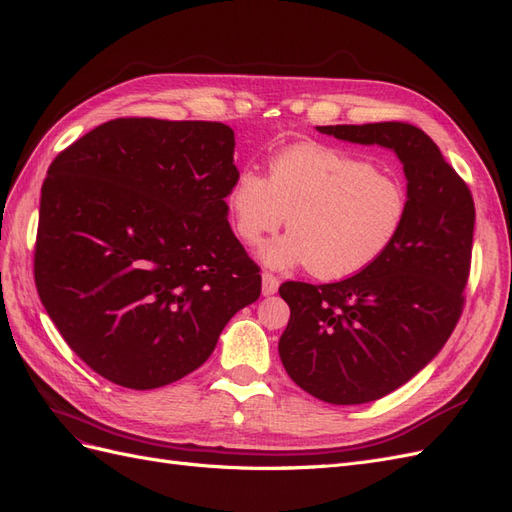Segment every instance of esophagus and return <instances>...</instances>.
Listing matches in <instances>:
<instances>
[{
	"mask_svg": "<svg viewBox=\"0 0 512 512\" xmlns=\"http://www.w3.org/2000/svg\"><path fill=\"white\" fill-rule=\"evenodd\" d=\"M277 286H280V280H277V275H273L269 271L262 273V294H265V297H269V294H275Z\"/></svg>",
	"mask_w": 512,
	"mask_h": 512,
	"instance_id": "34e87169",
	"label": "esophagus"
}]
</instances>
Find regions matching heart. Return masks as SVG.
Segmentation results:
<instances>
[{"mask_svg":"<svg viewBox=\"0 0 512 512\" xmlns=\"http://www.w3.org/2000/svg\"><path fill=\"white\" fill-rule=\"evenodd\" d=\"M226 207L245 245H258L288 220V235L262 250L267 265H307L322 280H339L391 250L408 218V190L346 149L299 143L273 153L267 177L241 168Z\"/></svg>","mask_w":512,"mask_h":512,"instance_id":"obj_1","label":"heart"}]
</instances>
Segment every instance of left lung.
Returning a JSON list of instances; mask_svg holds the SVG:
<instances>
[{"label": "left lung", "instance_id": "obj_1", "mask_svg": "<svg viewBox=\"0 0 512 512\" xmlns=\"http://www.w3.org/2000/svg\"><path fill=\"white\" fill-rule=\"evenodd\" d=\"M318 130L393 149L408 179L404 230L374 265L342 282L280 286L290 307L280 337L288 376L327 404H367L418 374L457 327L466 305L476 211L468 183L412 123Z\"/></svg>", "mask_w": 512, "mask_h": 512}]
</instances>
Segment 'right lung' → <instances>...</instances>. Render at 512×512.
<instances>
[{"label":"right lung","instance_id":"1","mask_svg":"<svg viewBox=\"0 0 512 512\" xmlns=\"http://www.w3.org/2000/svg\"><path fill=\"white\" fill-rule=\"evenodd\" d=\"M232 151L220 121L119 117L49 166L34 280L102 378L136 391L181 380L260 297V267L226 220Z\"/></svg>","mask_w":512,"mask_h":512}]
</instances>
